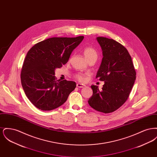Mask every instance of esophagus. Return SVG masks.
<instances>
[{"label":"esophagus","mask_w":157,"mask_h":157,"mask_svg":"<svg viewBox=\"0 0 157 157\" xmlns=\"http://www.w3.org/2000/svg\"><path fill=\"white\" fill-rule=\"evenodd\" d=\"M76 86H77L78 88H84V87H85L86 86H85V85H83V84L78 83L76 84Z\"/></svg>","instance_id":"1"}]
</instances>
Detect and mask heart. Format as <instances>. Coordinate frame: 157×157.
Instances as JSON below:
<instances>
[{
	"mask_svg": "<svg viewBox=\"0 0 157 157\" xmlns=\"http://www.w3.org/2000/svg\"><path fill=\"white\" fill-rule=\"evenodd\" d=\"M83 54L86 58V59L89 60L91 59H95L97 60L98 57V53L97 51L92 48V47H86L83 49ZM75 78L77 79L78 81L83 82L85 79V76L83 74L78 73L75 75Z\"/></svg>",
	"mask_w": 157,
	"mask_h": 157,
	"instance_id": "1",
	"label": "heart"
}]
</instances>
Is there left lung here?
Instances as JSON below:
<instances>
[{"label":"left lung","mask_w":157,"mask_h":157,"mask_svg":"<svg viewBox=\"0 0 157 157\" xmlns=\"http://www.w3.org/2000/svg\"><path fill=\"white\" fill-rule=\"evenodd\" d=\"M103 58L96 76L104 81L101 90L92 85L90 106L99 112L111 113L118 109L129 97L136 79V71L127 49L112 39L97 37Z\"/></svg>","instance_id":"obj_1"}]
</instances>
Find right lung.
<instances>
[{"label":"right lung","instance_id":"right-lung-1","mask_svg":"<svg viewBox=\"0 0 157 157\" xmlns=\"http://www.w3.org/2000/svg\"><path fill=\"white\" fill-rule=\"evenodd\" d=\"M83 38L51 37L28 51L21 71V83L26 97L38 109L51 111L59 107L75 90V82L56 80L55 71L67 63Z\"/></svg>","mask_w":157,"mask_h":157}]
</instances>
